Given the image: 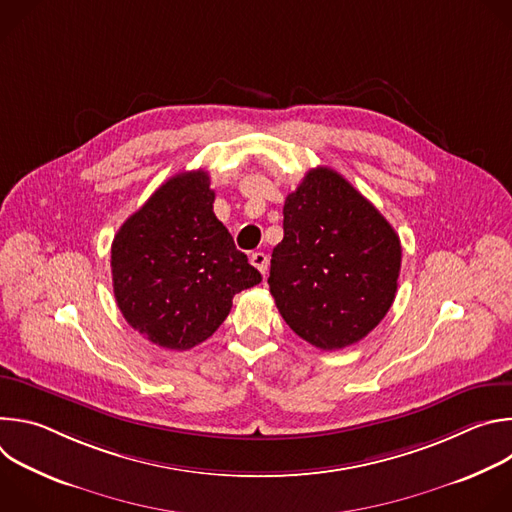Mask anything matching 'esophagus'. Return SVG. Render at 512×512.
<instances>
[{
    "mask_svg": "<svg viewBox=\"0 0 512 512\" xmlns=\"http://www.w3.org/2000/svg\"><path fill=\"white\" fill-rule=\"evenodd\" d=\"M251 265H253V267H257V269L265 275V273H267V265H269V257H267L265 253L257 251V253H253V255H251Z\"/></svg>",
    "mask_w": 512,
    "mask_h": 512,
    "instance_id": "esophagus-1",
    "label": "esophagus"
}]
</instances>
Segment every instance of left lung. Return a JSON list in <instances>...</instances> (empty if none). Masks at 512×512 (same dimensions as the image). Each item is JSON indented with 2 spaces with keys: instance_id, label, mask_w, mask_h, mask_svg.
I'll return each mask as SVG.
<instances>
[{
  "instance_id": "obj_1",
  "label": "left lung",
  "mask_w": 512,
  "mask_h": 512,
  "mask_svg": "<svg viewBox=\"0 0 512 512\" xmlns=\"http://www.w3.org/2000/svg\"><path fill=\"white\" fill-rule=\"evenodd\" d=\"M399 271V235L338 172L314 168L287 194L267 283L300 338L320 350L362 340L389 312Z\"/></svg>"
}]
</instances>
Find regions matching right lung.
Masks as SVG:
<instances>
[{
    "mask_svg": "<svg viewBox=\"0 0 512 512\" xmlns=\"http://www.w3.org/2000/svg\"><path fill=\"white\" fill-rule=\"evenodd\" d=\"M212 202L204 170L176 174L127 218L111 245L123 318L168 350L204 342L229 316L235 294L261 281Z\"/></svg>",
    "mask_w": 512,
    "mask_h": 512,
    "instance_id": "obj_1",
    "label": "right lung"
}]
</instances>
